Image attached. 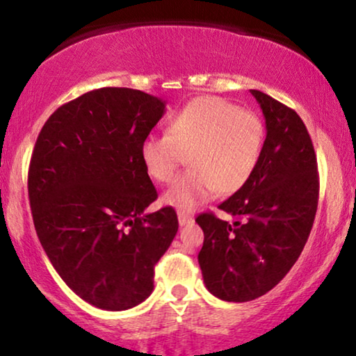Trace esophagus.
Here are the masks:
<instances>
[{
    "instance_id": "1",
    "label": "esophagus",
    "mask_w": 356,
    "mask_h": 356,
    "mask_svg": "<svg viewBox=\"0 0 356 356\" xmlns=\"http://www.w3.org/2000/svg\"><path fill=\"white\" fill-rule=\"evenodd\" d=\"M177 218H179V223H181V225H188V223L193 222V218L191 217V215L184 213V211H179Z\"/></svg>"
}]
</instances>
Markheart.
I'll return each mask as SVG.
<instances>
[{"mask_svg": "<svg viewBox=\"0 0 356 356\" xmlns=\"http://www.w3.org/2000/svg\"><path fill=\"white\" fill-rule=\"evenodd\" d=\"M263 120L220 97H199L188 102L169 121L168 134H149L141 145L146 172L169 184L186 156L192 169L168 192L164 204L193 210L220 192L232 195L253 177L263 154Z\"/></svg>", "mask_w": 356, "mask_h": 356, "instance_id": "obj_1", "label": "heart"}]
</instances>
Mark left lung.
<instances>
[{
    "mask_svg": "<svg viewBox=\"0 0 356 356\" xmlns=\"http://www.w3.org/2000/svg\"><path fill=\"white\" fill-rule=\"evenodd\" d=\"M266 120L263 154L251 181L218 205L235 222L207 211L199 264L215 298L248 302L279 284L302 253L318 202L317 157L304 121L289 106L251 90Z\"/></svg>",
    "mask_w": 356,
    "mask_h": 356,
    "instance_id": "8db88e82",
    "label": "left lung"
}]
</instances>
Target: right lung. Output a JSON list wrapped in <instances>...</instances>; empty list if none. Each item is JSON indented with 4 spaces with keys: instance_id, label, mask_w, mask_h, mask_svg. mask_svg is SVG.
Returning a JSON list of instances; mask_svg holds the SVG:
<instances>
[{
    "instance_id": "1",
    "label": "right lung",
    "mask_w": 356,
    "mask_h": 356,
    "mask_svg": "<svg viewBox=\"0 0 356 356\" xmlns=\"http://www.w3.org/2000/svg\"><path fill=\"white\" fill-rule=\"evenodd\" d=\"M164 110L141 90H92L49 116L31 156L40 245L65 284L98 309L149 298L156 263L177 233L172 207L145 213L157 192L139 151Z\"/></svg>"
}]
</instances>
